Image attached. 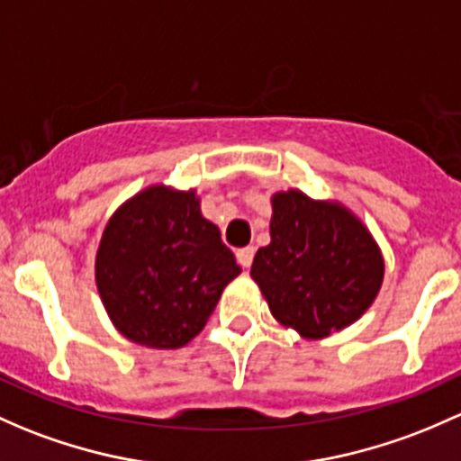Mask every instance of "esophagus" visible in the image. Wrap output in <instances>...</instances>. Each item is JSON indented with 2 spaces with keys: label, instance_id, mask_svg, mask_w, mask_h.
Segmentation results:
<instances>
[{
  "label": "esophagus",
  "instance_id": "esophagus-1",
  "mask_svg": "<svg viewBox=\"0 0 461 461\" xmlns=\"http://www.w3.org/2000/svg\"><path fill=\"white\" fill-rule=\"evenodd\" d=\"M254 254H256L254 247H243V249L236 251V260H239L240 267L249 269L251 267V260H254Z\"/></svg>",
  "mask_w": 461,
  "mask_h": 461
}]
</instances>
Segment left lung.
Wrapping results in <instances>:
<instances>
[{"instance_id":"left-lung-1","label":"left lung","mask_w":461,"mask_h":461,"mask_svg":"<svg viewBox=\"0 0 461 461\" xmlns=\"http://www.w3.org/2000/svg\"><path fill=\"white\" fill-rule=\"evenodd\" d=\"M271 210V243L251 265L271 316L309 340L356 322L384 278L369 230L340 203L313 201L298 190L274 194Z\"/></svg>"}]
</instances>
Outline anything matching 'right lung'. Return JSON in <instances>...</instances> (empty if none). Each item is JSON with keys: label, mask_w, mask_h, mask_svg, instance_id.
I'll use <instances>...</instances> for the list:
<instances>
[{"label": "right lung", "mask_w": 461, "mask_h": 461, "mask_svg": "<svg viewBox=\"0 0 461 461\" xmlns=\"http://www.w3.org/2000/svg\"><path fill=\"white\" fill-rule=\"evenodd\" d=\"M239 274L196 192L166 185L145 187L114 212L95 263L116 331L149 348H178L198 336Z\"/></svg>", "instance_id": "add662e5"}]
</instances>
